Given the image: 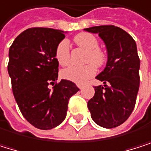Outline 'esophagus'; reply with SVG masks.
I'll return each mask as SVG.
<instances>
[{"instance_id": "1", "label": "esophagus", "mask_w": 151, "mask_h": 151, "mask_svg": "<svg viewBox=\"0 0 151 151\" xmlns=\"http://www.w3.org/2000/svg\"><path fill=\"white\" fill-rule=\"evenodd\" d=\"M77 86H78V88H79V89H81V90H82L83 88H84V85H82V84H78V85H77Z\"/></svg>"}]
</instances>
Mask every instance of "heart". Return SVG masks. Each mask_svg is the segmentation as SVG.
Returning a JSON list of instances; mask_svg holds the SVG:
<instances>
[{"label":"heart","mask_w":151,"mask_h":151,"mask_svg":"<svg viewBox=\"0 0 151 151\" xmlns=\"http://www.w3.org/2000/svg\"><path fill=\"white\" fill-rule=\"evenodd\" d=\"M75 42L87 50L86 62H89L85 65H69L63 69L61 76L66 80L72 81L76 84H83L96 74V66H102L106 61V55L100 49L99 43L96 37L89 33H80L74 39ZM55 58L60 65H66L70 62L69 43L66 40L60 41L55 51Z\"/></svg>","instance_id":"b5f03b06"}]
</instances>
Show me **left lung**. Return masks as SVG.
Listing matches in <instances>:
<instances>
[{
  "instance_id": "obj_1",
  "label": "left lung",
  "mask_w": 151,
  "mask_h": 151,
  "mask_svg": "<svg viewBox=\"0 0 151 151\" xmlns=\"http://www.w3.org/2000/svg\"><path fill=\"white\" fill-rule=\"evenodd\" d=\"M97 33L107 48V64L95 78L104 86H94V95L87 103L93 122L107 129L122 124L130 117L139 87V58L132 37L114 25L85 29Z\"/></svg>"
}]
</instances>
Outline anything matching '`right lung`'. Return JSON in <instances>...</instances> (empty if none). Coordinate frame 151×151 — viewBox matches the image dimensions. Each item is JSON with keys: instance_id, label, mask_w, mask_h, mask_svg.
<instances>
[{"instance_id": "right-lung-1", "label": "right lung", "mask_w": 151, "mask_h": 151, "mask_svg": "<svg viewBox=\"0 0 151 151\" xmlns=\"http://www.w3.org/2000/svg\"><path fill=\"white\" fill-rule=\"evenodd\" d=\"M64 31L30 28L20 33L9 49L8 72L15 100L24 118L40 130L58 126L65 118L70 97L79 91L75 83L58 77L55 58ZM49 84L54 85L50 90Z\"/></svg>"}]
</instances>
